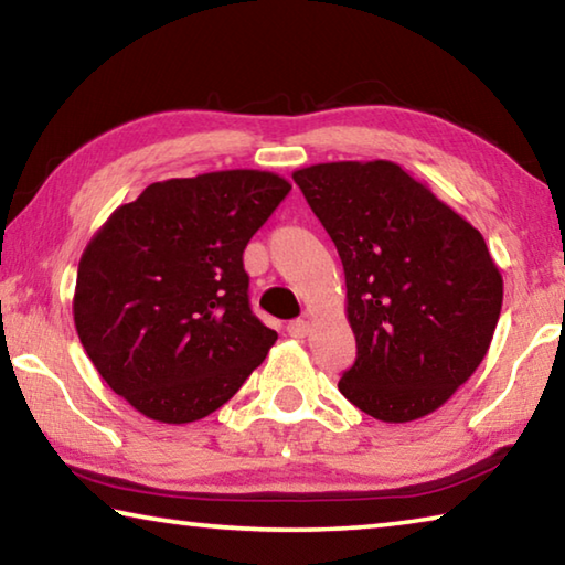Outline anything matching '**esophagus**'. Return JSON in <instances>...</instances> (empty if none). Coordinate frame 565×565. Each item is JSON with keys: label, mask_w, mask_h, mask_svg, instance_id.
Instances as JSON below:
<instances>
[{"label": "esophagus", "mask_w": 565, "mask_h": 565, "mask_svg": "<svg viewBox=\"0 0 565 565\" xmlns=\"http://www.w3.org/2000/svg\"><path fill=\"white\" fill-rule=\"evenodd\" d=\"M286 331H289V337H294V339H303V337H309L311 323L306 319H294L289 327H286Z\"/></svg>", "instance_id": "1"}]
</instances>
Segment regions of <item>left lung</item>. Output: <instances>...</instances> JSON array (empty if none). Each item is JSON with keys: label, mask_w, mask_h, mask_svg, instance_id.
Wrapping results in <instances>:
<instances>
[{"label": "left lung", "mask_w": 565, "mask_h": 565, "mask_svg": "<svg viewBox=\"0 0 565 565\" xmlns=\"http://www.w3.org/2000/svg\"><path fill=\"white\" fill-rule=\"evenodd\" d=\"M347 276L356 361L339 391L406 424L471 379L501 317L503 279L478 228L394 161L294 171Z\"/></svg>", "instance_id": "obj_1"}]
</instances>
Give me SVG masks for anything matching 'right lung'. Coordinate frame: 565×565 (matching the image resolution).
<instances>
[{"label": "right lung", "mask_w": 565, "mask_h": 565, "mask_svg": "<svg viewBox=\"0 0 565 565\" xmlns=\"http://www.w3.org/2000/svg\"><path fill=\"white\" fill-rule=\"evenodd\" d=\"M291 184L228 169L149 184L84 248L74 327L114 394L159 424L224 406L276 331L248 306L244 248Z\"/></svg>", "instance_id": "obj_1"}]
</instances>
